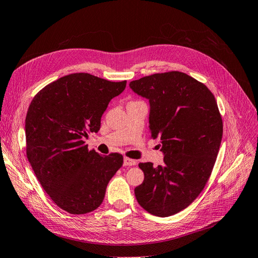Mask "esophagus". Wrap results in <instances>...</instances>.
<instances>
[{
    "label": "esophagus",
    "mask_w": 258,
    "mask_h": 258,
    "mask_svg": "<svg viewBox=\"0 0 258 258\" xmlns=\"http://www.w3.org/2000/svg\"><path fill=\"white\" fill-rule=\"evenodd\" d=\"M123 165L124 166H134V165H136V161L130 159V157H124Z\"/></svg>",
    "instance_id": "obj_1"
}]
</instances>
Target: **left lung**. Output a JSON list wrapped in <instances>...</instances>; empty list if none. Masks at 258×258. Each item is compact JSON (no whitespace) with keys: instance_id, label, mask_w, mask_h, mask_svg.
I'll return each instance as SVG.
<instances>
[{"instance_id":"1","label":"left lung","mask_w":258,"mask_h":258,"mask_svg":"<svg viewBox=\"0 0 258 258\" xmlns=\"http://www.w3.org/2000/svg\"><path fill=\"white\" fill-rule=\"evenodd\" d=\"M150 104L149 128L162 140L164 163H140L144 182L135 187L138 204L156 217H170L202 193L217 160L223 122L213 94L181 72L154 74L130 82Z\"/></svg>"}]
</instances>
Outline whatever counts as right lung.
I'll list each match as a JSON object with an SVG mask.
<instances>
[{
  "instance_id": "right-lung-1",
  "label": "right lung",
  "mask_w": 258,
  "mask_h": 258,
  "mask_svg": "<svg viewBox=\"0 0 258 258\" xmlns=\"http://www.w3.org/2000/svg\"><path fill=\"white\" fill-rule=\"evenodd\" d=\"M126 81L112 82L87 73L57 79L32 99L26 118L27 156L53 203L72 214L101 206L108 182L123 156L88 150L85 138L97 133L108 104Z\"/></svg>"
}]
</instances>
